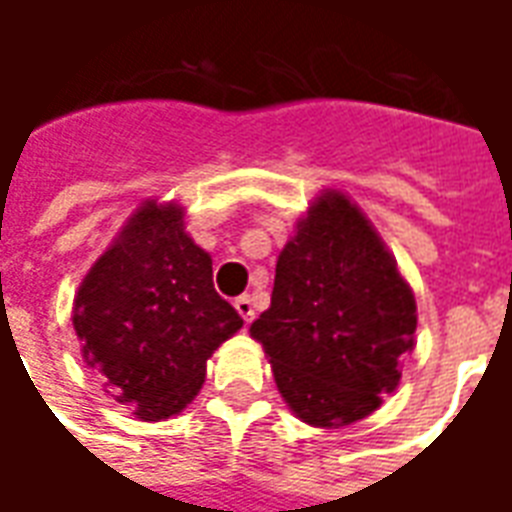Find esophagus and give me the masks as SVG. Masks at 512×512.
<instances>
[{"mask_svg": "<svg viewBox=\"0 0 512 512\" xmlns=\"http://www.w3.org/2000/svg\"><path fill=\"white\" fill-rule=\"evenodd\" d=\"M235 310H238V315H241L246 323L255 321V304H252L249 296H238V299H235Z\"/></svg>", "mask_w": 512, "mask_h": 512, "instance_id": "34e87169", "label": "esophagus"}]
</instances>
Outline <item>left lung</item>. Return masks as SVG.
Instances as JSON below:
<instances>
[{
  "instance_id": "obj_1",
  "label": "left lung",
  "mask_w": 512,
  "mask_h": 512,
  "mask_svg": "<svg viewBox=\"0 0 512 512\" xmlns=\"http://www.w3.org/2000/svg\"><path fill=\"white\" fill-rule=\"evenodd\" d=\"M249 332L290 411L315 428H343L400 384L417 301L365 213L326 191L282 249L271 307Z\"/></svg>"
}]
</instances>
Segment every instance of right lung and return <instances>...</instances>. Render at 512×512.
I'll return each instance as SVG.
<instances>
[{"instance_id":"add662e5","label":"right lung","mask_w":512,"mask_h":512,"mask_svg":"<svg viewBox=\"0 0 512 512\" xmlns=\"http://www.w3.org/2000/svg\"><path fill=\"white\" fill-rule=\"evenodd\" d=\"M244 326L213 290L211 255L175 202H145L73 301L82 356L139 419H169L205 381V362Z\"/></svg>"}]
</instances>
